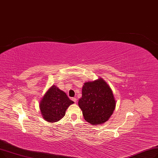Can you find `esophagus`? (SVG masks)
Here are the masks:
<instances>
[{"label":"esophagus","instance_id":"1","mask_svg":"<svg viewBox=\"0 0 158 158\" xmlns=\"http://www.w3.org/2000/svg\"><path fill=\"white\" fill-rule=\"evenodd\" d=\"M72 100H73L74 102H75V103H76V102H77V99L76 98H72Z\"/></svg>","mask_w":158,"mask_h":158}]
</instances>
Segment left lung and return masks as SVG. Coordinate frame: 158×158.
<instances>
[{
    "mask_svg": "<svg viewBox=\"0 0 158 158\" xmlns=\"http://www.w3.org/2000/svg\"><path fill=\"white\" fill-rule=\"evenodd\" d=\"M116 104L111 88L103 78L85 82L78 106L87 122L93 125L106 122L113 113Z\"/></svg>",
    "mask_w": 158,
    "mask_h": 158,
    "instance_id": "obj_1",
    "label": "left lung"
}]
</instances>
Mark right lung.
Instances as JSON below:
<instances>
[{"instance_id":"obj_1","label":"right lung","mask_w":158,"mask_h":158,"mask_svg":"<svg viewBox=\"0 0 158 158\" xmlns=\"http://www.w3.org/2000/svg\"><path fill=\"white\" fill-rule=\"evenodd\" d=\"M73 103L65 92L52 85L42 98L39 107L43 118L54 123L64 118L67 109Z\"/></svg>"}]
</instances>
